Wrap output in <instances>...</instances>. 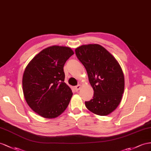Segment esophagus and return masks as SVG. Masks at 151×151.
<instances>
[{
	"mask_svg": "<svg viewBox=\"0 0 151 151\" xmlns=\"http://www.w3.org/2000/svg\"><path fill=\"white\" fill-rule=\"evenodd\" d=\"M81 87H82V86H81V85H78V86H75V91H79V90L80 89Z\"/></svg>",
	"mask_w": 151,
	"mask_h": 151,
	"instance_id": "obj_1",
	"label": "esophagus"
}]
</instances>
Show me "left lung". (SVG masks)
I'll use <instances>...</instances> for the list:
<instances>
[{"label": "left lung", "mask_w": 151, "mask_h": 151, "mask_svg": "<svg viewBox=\"0 0 151 151\" xmlns=\"http://www.w3.org/2000/svg\"><path fill=\"white\" fill-rule=\"evenodd\" d=\"M75 53L86 68L94 90L93 99L85 102L86 106L95 114H110L121 103L124 90L121 65L109 51L98 44L79 46Z\"/></svg>", "instance_id": "left-lung-1"}]
</instances>
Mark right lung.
Listing matches in <instances>:
<instances>
[{"mask_svg": "<svg viewBox=\"0 0 151 151\" xmlns=\"http://www.w3.org/2000/svg\"><path fill=\"white\" fill-rule=\"evenodd\" d=\"M73 54L66 46H50L27 65L22 79L24 97L30 109L42 117L55 118L69 105L73 92L64 82L63 68Z\"/></svg>", "mask_w": 151, "mask_h": 151, "instance_id": "obj_1", "label": "right lung"}]
</instances>
